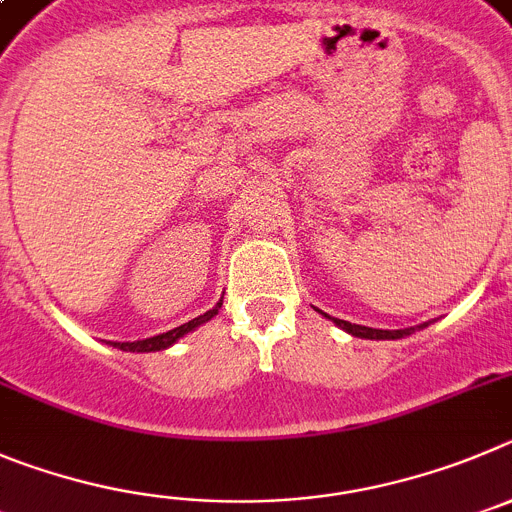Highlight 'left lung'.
<instances>
[{
  "mask_svg": "<svg viewBox=\"0 0 512 512\" xmlns=\"http://www.w3.org/2000/svg\"><path fill=\"white\" fill-rule=\"evenodd\" d=\"M336 326H342L344 331H349L352 336H359V339H400V336H408L416 331V326L411 329H398V331H385V329H370V326H359V324H349V321L334 319ZM426 324H421L418 329H423Z\"/></svg>",
  "mask_w": 512,
  "mask_h": 512,
  "instance_id": "8db88e82",
  "label": "left lung"
}]
</instances>
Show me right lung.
I'll use <instances>...</instances> for the list:
<instances>
[{
	"label": "right lung",
	"mask_w": 512,
	"mask_h": 512,
	"mask_svg": "<svg viewBox=\"0 0 512 512\" xmlns=\"http://www.w3.org/2000/svg\"><path fill=\"white\" fill-rule=\"evenodd\" d=\"M219 308H222V303H216L211 311H206L204 316H199V319H193V321H188V324L176 326V329L165 331V334L150 336V339H142V342H112V347L122 349V352H158V349L170 347V344L176 342V339H181L183 334L193 331L196 326H201V324H206L209 319H214L216 313H219Z\"/></svg>",
	"instance_id": "right-lung-1"
}]
</instances>
